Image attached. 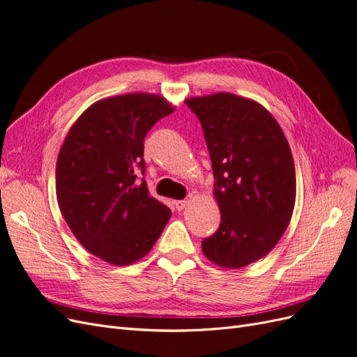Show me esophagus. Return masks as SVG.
I'll return each mask as SVG.
<instances>
[{
	"instance_id": "esophagus-1",
	"label": "esophagus",
	"mask_w": 357,
	"mask_h": 357,
	"mask_svg": "<svg viewBox=\"0 0 357 357\" xmlns=\"http://www.w3.org/2000/svg\"><path fill=\"white\" fill-rule=\"evenodd\" d=\"M188 204H189V201H188V199H180V201H176V202H174V205H176V208H177L178 211H181V210H185V208L188 207Z\"/></svg>"
}]
</instances>
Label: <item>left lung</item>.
<instances>
[{"label": "left lung", "mask_w": 357, "mask_h": 357, "mask_svg": "<svg viewBox=\"0 0 357 357\" xmlns=\"http://www.w3.org/2000/svg\"><path fill=\"white\" fill-rule=\"evenodd\" d=\"M185 102L202 125L222 219L202 252L222 268L250 265L273 250L295 207V164L283 129L264 105L229 92Z\"/></svg>", "instance_id": "obj_1"}]
</instances>
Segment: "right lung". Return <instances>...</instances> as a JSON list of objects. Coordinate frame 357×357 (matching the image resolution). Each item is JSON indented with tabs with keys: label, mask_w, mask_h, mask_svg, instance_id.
Returning <instances> with one entry per match:
<instances>
[{
	"label": "right lung",
	"mask_w": 357,
	"mask_h": 357,
	"mask_svg": "<svg viewBox=\"0 0 357 357\" xmlns=\"http://www.w3.org/2000/svg\"><path fill=\"white\" fill-rule=\"evenodd\" d=\"M174 112L164 96L128 93L92 104L67 134L56 162V197L75 238L102 261L129 265L155 245L171 210L150 197L144 138Z\"/></svg>",
	"instance_id": "1"
}]
</instances>
